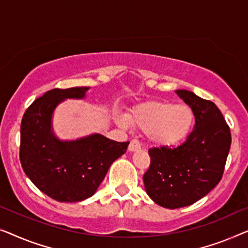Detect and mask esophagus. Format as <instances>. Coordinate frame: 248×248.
<instances>
[{
	"mask_svg": "<svg viewBox=\"0 0 248 248\" xmlns=\"http://www.w3.org/2000/svg\"><path fill=\"white\" fill-rule=\"evenodd\" d=\"M140 148H141V146H140V144H139V141L136 140V139H134V140H131L130 144H129L128 151L134 153V152L140 151Z\"/></svg>",
	"mask_w": 248,
	"mask_h": 248,
	"instance_id": "34e87169",
	"label": "esophagus"
}]
</instances>
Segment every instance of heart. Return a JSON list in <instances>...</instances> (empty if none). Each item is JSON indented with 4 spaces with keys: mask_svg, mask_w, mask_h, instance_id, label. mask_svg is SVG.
I'll return each mask as SVG.
<instances>
[{
    "mask_svg": "<svg viewBox=\"0 0 248 248\" xmlns=\"http://www.w3.org/2000/svg\"><path fill=\"white\" fill-rule=\"evenodd\" d=\"M116 123L124 129L129 123L134 128L145 131L153 145L170 148L186 140L193 129L195 116L187 104L153 100L131 108L127 118L117 116Z\"/></svg>",
    "mask_w": 248,
    "mask_h": 248,
    "instance_id": "b5f03b06",
    "label": "heart"
}]
</instances>
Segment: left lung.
Masks as SVG:
<instances>
[{
    "label": "left lung",
    "mask_w": 248,
    "mask_h": 248,
    "mask_svg": "<svg viewBox=\"0 0 248 248\" xmlns=\"http://www.w3.org/2000/svg\"><path fill=\"white\" fill-rule=\"evenodd\" d=\"M175 93L194 111V128L175 148L149 149L151 166L142 177L149 198L167 209L192 204L220 182L232 144L228 124L214 102L187 90Z\"/></svg>",
    "instance_id": "obj_1"
}]
</instances>
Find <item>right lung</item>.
<instances>
[{
  "label": "right lung",
  "mask_w": 248,
  "mask_h": 248,
  "mask_svg": "<svg viewBox=\"0 0 248 248\" xmlns=\"http://www.w3.org/2000/svg\"><path fill=\"white\" fill-rule=\"evenodd\" d=\"M88 86L48 91L28 108L21 121L20 160L26 175L41 192L59 202L86 200L114 160L129 145L91 134L78 139H61L53 127L54 112L67 99L83 100Z\"/></svg>",
  "instance_id": "right-lung-1"
}]
</instances>
